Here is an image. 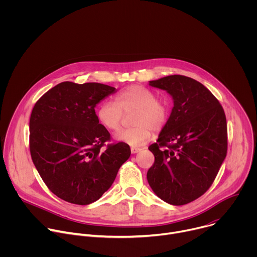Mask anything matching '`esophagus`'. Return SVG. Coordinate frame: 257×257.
<instances>
[{
	"instance_id": "1",
	"label": "esophagus",
	"mask_w": 257,
	"mask_h": 257,
	"mask_svg": "<svg viewBox=\"0 0 257 257\" xmlns=\"http://www.w3.org/2000/svg\"><path fill=\"white\" fill-rule=\"evenodd\" d=\"M140 151H141V149H139V148H131V153L132 154H137Z\"/></svg>"
}]
</instances>
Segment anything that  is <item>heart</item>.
Segmentation results:
<instances>
[{
  "instance_id": "1",
  "label": "heart",
  "mask_w": 257,
  "mask_h": 257,
  "mask_svg": "<svg viewBox=\"0 0 257 257\" xmlns=\"http://www.w3.org/2000/svg\"><path fill=\"white\" fill-rule=\"evenodd\" d=\"M135 111L131 128L118 131L114 137L130 146H140L152 137V130L160 131L167 124L170 105L166 99L157 98L151 89L141 85H131L120 91L116 101L104 100L97 108L98 121L108 130H118L122 124L124 113Z\"/></svg>"
}]
</instances>
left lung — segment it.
Masks as SVG:
<instances>
[{
	"label": "left lung",
	"instance_id": "left-lung-1",
	"mask_svg": "<svg viewBox=\"0 0 257 257\" xmlns=\"http://www.w3.org/2000/svg\"><path fill=\"white\" fill-rule=\"evenodd\" d=\"M174 100L170 118L149 150L155 163L148 171L153 191L173 205L187 204L213 183L228 150L224 108L200 82L183 75L150 81Z\"/></svg>",
	"mask_w": 257,
	"mask_h": 257
}]
</instances>
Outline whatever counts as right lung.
Instances as JSON below:
<instances>
[{
  "instance_id": "add662e5",
  "label": "right lung",
  "mask_w": 257,
  "mask_h": 257,
  "mask_svg": "<svg viewBox=\"0 0 257 257\" xmlns=\"http://www.w3.org/2000/svg\"><path fill=\"white\" fill-rule=\"evenodd\" d=\"M114 92L115 87L101 83L65 81L32 108V162L48 188L67 202L86 205L99 199L131 155L124 142L104 144L111 135L95 114V105Z\"/></svg>"
}]
</instances>
